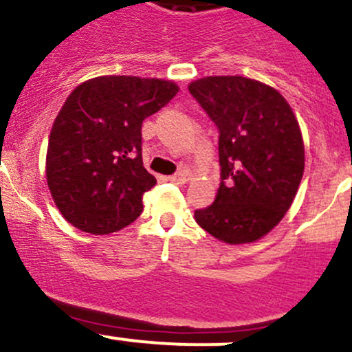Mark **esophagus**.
Wrapping results in <instances>:
<instances>
[{
    "instance_id": "34e87169",
    "label": "esophagus",
    "mask_w": 352,
    "mask_h": 352,
    "mask_svg": "<svg viewBox=\"0 0 352 352\" xmlns=\"http://www.w3.org/2000/svg\"><path fill=\"white\" fill-rule=\"evenodd\" d=\"M169 181L175 184H184L188 181V175L184 171H179V173H176V175L169 176Z\"/></svg>"
}]
</instances>
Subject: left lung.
<instances>
[{
    "instance_id": "obj_1",
    "label": "left lung",
    "mask_w": 352,
    "mask_h": 352,
    "mask_svg": "<svg viewBox=\"0 0 352 352\" xmlns=\"http://www.w3.org/2000/svg\"><path fill=\"white\" fill-rule=\"evenodd\" d=\"M188 88L219 131L218 195L196 209V223L228 244L258 241L284 218L301 183L298 120L278 91L250 78L208 76Z\"/></svg>"
}]
</instances>
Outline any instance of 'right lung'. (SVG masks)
Instances as JSON below:
<instances>
[{
    "label": "right lung",
    "mask_w": 352,
    "mask_h": 352,
    "mask_svg": "<svg viewBox=\"0 0 352 352\" xmlns=\"http://www.w3.org/2000/svg\"><path fill=\"white\" fill-rule=\"evenodd\" d=\"M173 81L100 76L69 94L51 128L46 179L68 223L91 234H109L143 211L156 177L143 166L141 124L168 104Z\"/></svg>",
    "instance_id": "right-lung-1"
}]
</instances>
